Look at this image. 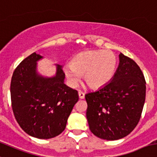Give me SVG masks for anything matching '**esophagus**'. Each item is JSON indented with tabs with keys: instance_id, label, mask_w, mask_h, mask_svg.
Instances as JSON below:
<instances>
[{
	"instance_id": "1",
	"label": "esophagus",
	"mask_w": 157,
	"mask_h": 157,
	"mask_svg": "<svg viewBox=\"0 0 157 157\" xmlns=\"http://www.w3.org/2000/svg\"><path fill=\"white\" fill-rule=\"evenodd\" d=\"M78 94H79V97H80V99H84V97H85L84 93L82 92L81 90H79Z\"/></svg>"
}]
</instances>
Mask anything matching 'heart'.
<instances>
[{
  "label": "heart",
  "instance_id": "1",
  "mask_svg": "<svg viewBox=\"0 0 157 157\" xmlns=\"http://www.w3.org/2000/svg\"><path fill=\"white\" fill-rule=\"evenodd\" d=\"M117 68V57L109 51L94 50L79 53L71 64L63 68L64 74L71 86H75L83 75L85 82L92 88L106 85L113 77Z\"/></svg>",
  "mask_w": 157,
  "mask_h": 157
}]
</instances>
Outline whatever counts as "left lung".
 Wrapping results in <instances>:
<instances>
[{
    "instance_id": "left-lung-1",
    "label": "left lung",
    "mask_w": 157,
    "mask_h": 157,
    "mask_svg": "<svg viewBox=\"0 0 157 157\" xmlns=\"http://www.w3.org/2000/svg\"><path fill=\"white\" fill-rule=\"evenodd\" d=\"M112 80L85 95L90 131L100 139L116 140L130 134L139 123L146 99V80L136 62L121 54Z\"/></svg>"
}]
</instances>
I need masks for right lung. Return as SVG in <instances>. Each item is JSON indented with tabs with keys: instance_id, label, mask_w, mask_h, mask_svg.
Returning a JSON list of instances; mask_svg holds the SVG:
<instances>
[{
	"instance_id": "add662e5",
	"label": "right lung",
	"mask_w": 157,
	"mask_h": 157,
	"mask_svg": "<svg viewBox=\"0 0 157 157\" xmlns=\"http://www.w3.org/2000/svg\"><path fill=\"white\" fill-rule=\"evenodd\" d=\"M41 57L33 53L17 67L10 82V99L21 129L33 137L50 139L64 130L79 96L63 83L65 74L59 65L52 78L36 74V62Z\"/></svg>"
}]
</instances>
